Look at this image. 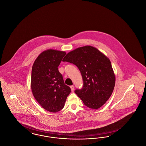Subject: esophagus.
Here are the masks:
<instances>
[{"instance_id": "1", "label": "esophagus", "mask_w": 146, "mask_h": 146, "mask_svg": "<svg viewBox=\"0 0 146 146\" xmlns=\"http://www.w3.org/2000/svg\"><path fill=\"white\" fill-rule=\"evenodd\" d=\"M70 89H71L72 91H73L74 90V85H72V86H70Z\"/></svg>"}]
</instances>
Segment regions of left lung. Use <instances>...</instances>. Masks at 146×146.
Masks as SVG:
<instances>
[{
    "label": "left lung",
    "mask_w": 146,
    "mask_h": 146,
    "mask_svg": "<svg viewBox=\"0 0 146 146\" xmlns=\"http://www.w3.org/2000/svg\"><path fill=\"white\" fill-rule=\"evenodd\" d=\"M62 61L75 64L82 74L83 86L75 93L84 104L94 110L102 106L115 86V76L110 59L96 48L88 45L71 51Z\"/></svg>",
    "instance_id": "obj_1"
}]
</instances>
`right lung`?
Here are the masks:
<instances>
[{
  "mask_svg": "<svg viewBox=\"0 0 146 146\" xmlns=\"http://www.w3.org/2000/svg\"><path fill=\"white\" fill-rule=\"evenodd\" d=\"M66 54L64 51L46 50L38 56L32 66L31 85L33 95L39 104L50 112L62 110L71 92L58 69Z\"/></svg>",
  "mask_w": 146,
  "mask_h": 146,
  "instance_id": "1",
  "label": "right lung"
}]
</instances>
